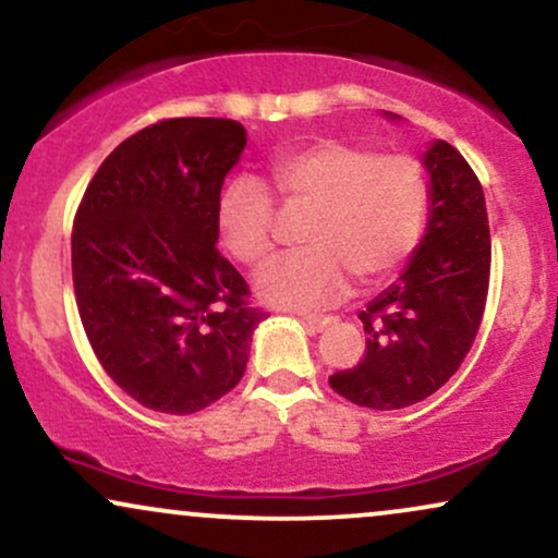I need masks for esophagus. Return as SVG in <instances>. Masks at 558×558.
Instances as JSON below:
<instances>
[{"label": "esophagus", "instance_id": "34e87169", "mask_svg": "<svg viewBox=\"0 0 558 558\" xmlns=\"http://www.w3.org/2000/svg\"><path fill=\"white\" fill-rule=\"evenodd\" d=\"M301 323H304V328L310 332H319V330L328 328V325L332 323V317H328V315H306V317H301Z\"/></svg>", "mask_w": 558, "mask_h": 558}]
</instances>
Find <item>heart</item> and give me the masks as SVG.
I'll return each instance as SVG.
<instances>
[{
	"instance_id": "b5f03b06",
	"label": "heart",
	"mask_w": 558,
	"mask_h": 558,
	"mask_svg": "<svg viewBox=\"0 0 558 558\" xmlns=\"http://www.w3.org/2000/svg\"><path fill=\"white\" fill-rule=\"evenodd\" d=\"M267 181L283 209H306L299 226L304 248L275 259L257 278L267 304L315 310L360 286L388 280L412 257L430 207L427 170L407 151L377 155L345 138H315L278 151ZM222 248L246 267H259L275 248L272 196L259 183H228L217 198Z\"/></svg>"
}]
</instances>
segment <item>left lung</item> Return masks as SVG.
Instances as JSON below:
<instances>
[{
  "label": "left lung",
  "mask_w": 558,
  "mask_h": 558,
  "mask_svg": "<svg viewBox=\"0 0 558 558\" xmlns=\"http://www.w3.org/2000/svg\"><path fill=\"white\" fill-rule=\"evenodd\" d=\"M430 222L399 283L373 299L360 319L367 345L360 364L330 375V388L356 407L403 409L433 396L462 367L483 323L490 283V228L483 185L448 141L425 155Z\"/></svg>",
  "instance_id": "left-lung-1"
}]
</instances>
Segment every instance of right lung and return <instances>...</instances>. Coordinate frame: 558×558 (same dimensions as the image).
I'll return each mask as SVG.
<instances>
[{"label":"right lung","mask_w":558,"mask_h":558,"mask_svg":"<svg viewBox=\"0 0 558 558\" xmlns=\"http://www.w3.org/2000/svg\"><path fill=\"white\" fill-rule=\"evenodd\" d=\"M243 146L235 120H157L99 165L75 213L83 330L118 388L155 412H202L239 386L267 317L217 248V198Z\"/></svg>","instance_id":"right-lung-1"}]
</instances>
